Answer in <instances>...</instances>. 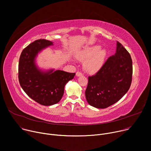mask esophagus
<instances>
[{"mask_svg":"<svg viewBox=\"0 0 151 151\" xmlns=\"http://www.w3.org/2000/svg\"><path fill=\"white\" fill-rule=\"evenodd\" d=\"M83 75V74L81 73V72H79V71H77L76 73V76L77 77H80V76H81Z\"/></svg>","mask_w":151,"mask_h":151,"instance_id":"1","label":"esophagus"}]
</instances>
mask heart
<instances>
[{
  "label": "heart",
  "mask_w": 151,
  "mask_h": 151,
  "mask_svg": "<svg viewBox=\"0 0 151 151\" xmlns=\"http://www.w3.org/2000/svg\"><path fill=\"white\" fill-rule=\"evenodd\" d=\"M107 58V52L98 45H92L82 50L77 55V58L84 62L83 67L90 74L97 73L104 65Z\"/></svg>",
  "instance_id": "obj_1"
}]
</instances>
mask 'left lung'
Masks as SVG:
<instances>
[{"instance_id":"left-lung-1","label":"left lung","mask_w":151,"mask_h":151,"mask_svg":"<svg viewBox=\"0 0 151 151\" xmlns=\"http://www.w3.org/2000/svg\"><path fill=\"white\" fill-rule=\"evenodd\" d=\"M132 74L131 56L117 41L115 54L109 58L94 76L88 77L85 91L88 104L97 109H105L118 102L129 90Z\"/></svg>"}]
</instances>
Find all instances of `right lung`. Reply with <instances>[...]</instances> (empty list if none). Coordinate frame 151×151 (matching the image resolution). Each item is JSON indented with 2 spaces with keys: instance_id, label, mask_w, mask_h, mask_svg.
I'll return each instance as SVG.
<instances>
[{
  "instance_id": "1",
  "label": "right lung",
  "mask_w": 151,
  "mask_h": 151,
  "mask_svg": "<svg viewBox=\"0 0 151 151\" xmlns=\"http://www.w3.org/2000/svg\"><path fill=\"white\" fill-rule=\"evenodd\" d=\"M53 45V42L38 40L22 51L19 64V80L25 93L33 100L43 106H52L60 101L64 88L76 73L50 69L42 70L36 63L41 52Z\"/></svg>"
}]
</instances>
